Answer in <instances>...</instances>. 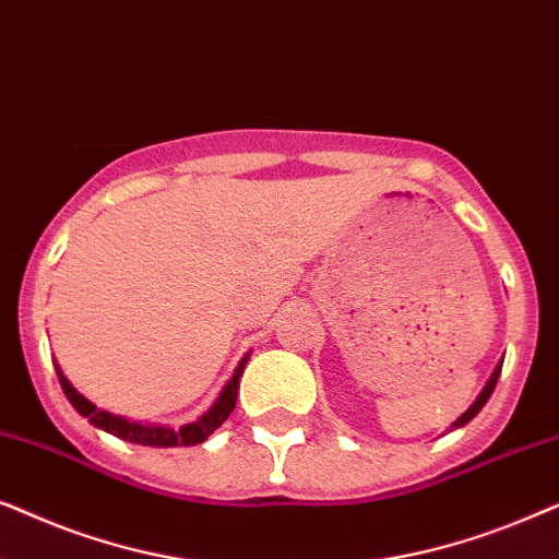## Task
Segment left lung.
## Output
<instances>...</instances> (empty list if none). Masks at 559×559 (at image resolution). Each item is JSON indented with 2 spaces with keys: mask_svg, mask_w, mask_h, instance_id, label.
<instances>
[{
  "mask_svg": "<svg viewBox=\"0 0 559 559\" xmlns=\"http://www.w3.org/2000/svg\"><path fill=\"white\" fill-rule=\"evenodd\" d=\"M501 366H503V361H499V366H496V369H493V373H491V379H488V384L484 386V392H480V394H478V400H476V402H473V404H471V407H468V409H465L461 417H457V423H455L453 427H463L465 423H471V419H473V417H476L480 409H484V404L488 402V396H491V394H493V386H496V381H499Z\"/></svg>",
  "mask_w": 559,
  "mask_h": 559,
  "instance_id": "1",
  "label": "left lung"
}]
</instances>
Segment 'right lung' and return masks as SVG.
I'll return each mask as SVG.
<instances>
[{
    "mask_svg": "<svg viewBox=\"0 0 559 559\" xmlns=\"http://www.w3.org/2000/svg\"><path fill=\"white\" fill-rule=\"evenodd\" d=\"M249 358H243L239 364V369L234 371V377L228 384L224 386V392L216 400V404L205 412V415L198 419V423H190V425H182L180 430H173V427H157V425H140V423H129L124 417H117V415H109V412L104 409H96V404H91L86 396H81L75 389L71 386V381L63 377V371L58 369V379H60V386H63V392L68 396V402L73 404L75 412L83 417H88L91 425L102 427V430L117 435V438L127 440V442H136V445H152V448H178V445H198V442L209 440V435L213 430H218L221 425L226 423L228 415H231L234 407H236V392H239V379L243 373V364H247Z\"/></svg>",
    "mask_w": 559,
    "mask_h": 559,
    "instance_id": "obj_1",
    "label": "right lung"
}]
</instances>
